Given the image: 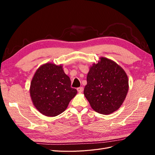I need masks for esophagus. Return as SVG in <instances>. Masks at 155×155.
Wrapping results in <instances>:
<instances>
[{
	"instance_id": "esophagus-1",
	"label": "esophagus",
	"mask_w": 155,
	"mask_h": 155,
	"mask_svg": "<svg viewBox=\"0 0 155 155\" xmlns=\"http://www.w3.org/2000/svg\"><path fill=\"white\" fill-rule=\"evenodd\" d=\"M83 88L82 87H78V88H77V91H78L79 92H81L83 91Z\"/></svg>"
}]
</instances>
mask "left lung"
<instances>
[{
  "instance_id": "obj_1",
  "label": "left lung",
  "mask_w": 155,
  "mask_h": 155,
  "mask_svg": "<svg viewBox=\"0 0 155 155\" xmlns=\"http://www.w3.org/2000/svg\"><path fill=\"white\" fill-rule=\"evenodd\" d=\"M84 95L93 110L109 114L118 110L129 90L128 78L124 70L113 61L100 58L90 68Z\"/></svg>"
}]
</instances>
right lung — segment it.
<instances>
[{
  "label": "right lung",
  "instance_id": "obj_1",
  "mask_svg": "<svg viewBox=\"0 0 155 155\" xmlns=\"http://www.w3.org/2000/svg\"><path fill=\"white\" fill-rule=\"evenodd\" d=\"M71 81L61 65L46 63L37 70L30 85L33 104L41 114L49 117L61 114L77 90L70 87Z\"/></svg>",
  "mask_w": 155,
  "mask_h": 155
}]
</instances>
